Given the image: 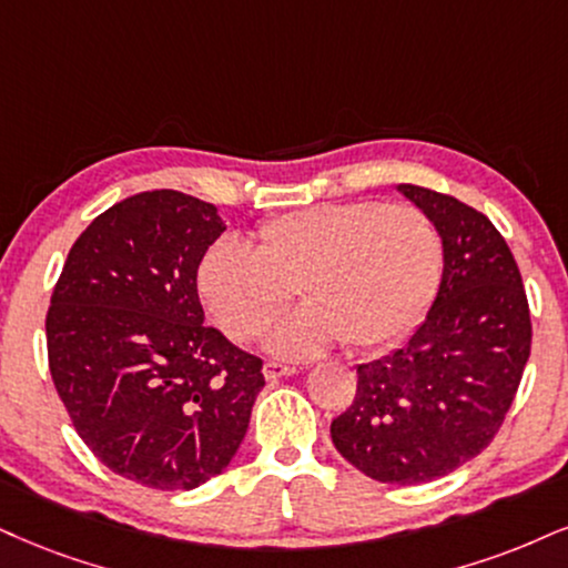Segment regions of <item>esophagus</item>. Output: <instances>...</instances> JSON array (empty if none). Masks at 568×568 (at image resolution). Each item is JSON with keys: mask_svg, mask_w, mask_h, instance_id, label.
Segmentation results:
<instances>
[{"mask_svg": "<svg viewBox=\"0 0 568 568\" xmlns=\"http://www.w3.org/2000/svg\"><path fill=\"white\" fill-rule=\"evenodd\" d=\"M295 366H290V363H278V361H268V363H265V366H263V376H265V379H268V382H278V379H282V376H292V374H295Z\"/></svg>", "mask_w": 568, "mask_h": 568, "instance_id": "esophagus-1", "label": "esophagus"}]
</instances>
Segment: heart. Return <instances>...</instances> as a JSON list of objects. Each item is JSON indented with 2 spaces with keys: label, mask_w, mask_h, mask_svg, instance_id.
I'll return each instance as SVG.
<instances>
[{
  "label": "heart",
  "mask_w": 568,
  "mask_h": 568,
  "mask_svg": "<svg viewBox=\"0 0 568 568\" xmlns=\"http://www.w3.org/2000/svg\"><path fill=\"white\" fill-rule=\"evenodd\" d=\"M443 263V236L424 210L334 202L265 221L252 250L215 242L197 286L234 342L261 334L295 290L305 303L265 334V347L300 358L339 339L371 349L405 337L429 311Z\"/></svg>",
  "instance_id": "heart-1"
}]
</instances>
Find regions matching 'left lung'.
<instances>
[{
	"label": "left lung",
	"mask_w": 568,
	"mask_h": 568,
	"mask_svg": "<svg viewBox=\"0 0 568 568\" xmlns=\"http://www.w3.org/2000/svg\"><path fill=\"white\" fill-rule=\"evenodd\" d=\"M397 192L443 236V278L405 345L361 363L332 443L371 479L422 485L493 443L529 361L531 324L519 265L487 215L424 186Z\"/></svg>",
	"instance_id": "1"
}]
</instances>
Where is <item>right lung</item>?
I'll return each mask as SVG.
<instances>
[{
	"label": "right lung",
	"mask_w": 568,
	"mask_h": 568,
	"mask_svg": "<svg viewBox=\"0 0 568 568\" xmlns=\"http://www.w3.org/2000/svg\"><path fill=\"white\" fill-rule=\"evenodd\" d=\"M226 231L173 189L115 202L62 265L47 313L49 371L75 432L110 471L194 489L231 464L263 363L205 326L197 268Z\"/></svg>",
	"instance_id": "right-lung-1"
}]
</instances>
